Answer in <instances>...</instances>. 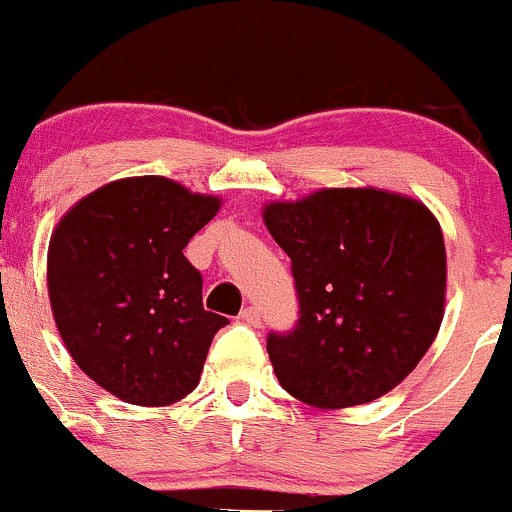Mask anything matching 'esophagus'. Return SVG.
Instances as JSON below:
<instances>
[{"instance_id":"esophagus-1","label":"esophagus","mask_w":512,"mask_h":512,"mask_svg":"<svg viewBox=\"0 0 512 512\" xmlns=\"http://www.w3.org/2000/svg\"><path fill=\"white\" fill-rule=\"evenodd\" d=\"M240 319L245 324H250V327H260V324H262V314H260V309H257V307H245V309H242Z\"/></svg>"}]
</instances>
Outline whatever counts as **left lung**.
Masks as SVG:
<instances>
[{"mask_svg":"<svg viewBox=\"0 0 512 512\" xmlns=\"http://www.w3.org/2000/svg\"><path fill=\"white\" fill-rule=\"evenodd\" d=\"M262 218L299 299L292 332L267 337L282 389L317 409L389 394L443 322L446 245L431 210L389 190L324 188Z\"/></svg>","mask_w":512,"mask_h":512,"instance_id":"obj_1","label":"left lung"}]
</instances>
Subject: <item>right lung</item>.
Returning <instances> with one entry per match:
<instances>
[{
    "label": "right lung",
    "instance_id": "right-lung-1",
    "mask_svg": "<svg viewBox=\"0 0 512 512\" xmlns=\"http://www.w3.org/2000/svg\"><path fill=\"white\" fill-rule=\"evenodd\" d=\"M218 210L215 195L141 175L81 198L51 235L56 329L79 369L126 404L168 406L198 386L227 319L203 307L183 250Z\"/></svg>",
    "mask_w": 512,
    "mask_h": 512
}]
</instances>
